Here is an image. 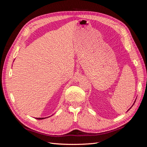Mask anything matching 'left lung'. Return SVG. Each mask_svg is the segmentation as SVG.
Here are the masks:
<instances>
[{"label":"left lung","instance_id":"8db88e82","mask_svg":"<svg viewBox=\"0 0 147 147\" xmlns=\"http://www.w3.org/2000/svg\"><path fill=\"white\" fill-rule=\"evenodd\" d=\"M135 102H136V101H135ZM130 109H131V108H130Z\"/></svg>","mask_w":147,"mask_h":147}]
</instances>
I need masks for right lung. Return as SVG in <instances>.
I'll list each match as a JSON object with an SVG mask.
<instances>
[{"label": "right lung", "instance_id": "obj_1", "mask_svg": "<svg viewBox=\"0 0 147 147\" xmlns=\"http://www.w3.org/2000/svg\"><path fill=\"white\" fill-rule=\"evenodd\" d=\"M45 118H37L36 119H45Z\"/></svg>", "mask_w": 147, "mask_h": 147}]
</instances>
